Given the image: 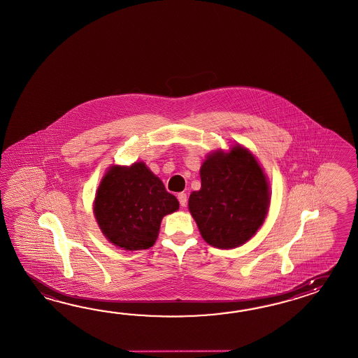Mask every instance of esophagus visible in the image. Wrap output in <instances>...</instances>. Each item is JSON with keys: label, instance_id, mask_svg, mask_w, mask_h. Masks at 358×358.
<instances>
[{"label": "esophagus", "instance_id": "34e87169", "mask_svg": "<svg viewBox=\"0 0 358 358\" xmlns=\"http://www.w3.org/2000/svg\"><path fill=\"white\" fill-rule=\"evenodd\" d=\"M177 199H178V201H180V206H181V207H186V204H187V195H186L185 192L178 194V195H177Z\"/></svg>", "mask_w": 358, "mask_h": 358}]
</instances>
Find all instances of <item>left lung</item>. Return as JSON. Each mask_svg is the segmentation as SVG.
<instances>
[{
	"label": "left lung",
	"mask_w": 358,
	"mask_h": 358,
	"mask_svg": "<svg viewBox=\"0 0 358 358\" xmlns=\"http://www.w3.org/2000/svg\"><path fill=\"white\" fill-rule=\"evenodd\" d=\"M201 189L191 192L189 209L203 238L231 249L247 243L268 212L267 178L255 157L235 146L215 151L200 168Z\"/></svg>",
	"instance_id": "8db88e82"
}]
</instances>
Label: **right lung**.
<instances>
[{"label":"right lung","mask_w":358,"mask_h":358,"mask_svg":"<svg viewBox=\"0 0 358 358\" xmlns=\"http://www.w3.org/2000/svg\"><path fill=\"white\" fill-rule=\"evenodd\" d=\"M180 207L176 196L143 163L111 167L95 199L96 221L117 247L141 250L154 245L162 218Z\"/></svg>","instance_id":"1"}]
</instances>
